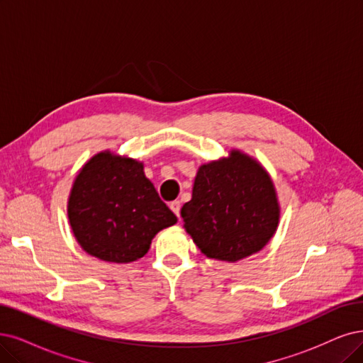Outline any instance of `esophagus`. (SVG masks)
I'll list each match as a JSON object with an SVG mask.
<instances>
[{"instance_id": "esophagus-1", "label": "esophagus", "mask_w": 363, "mask_h": 363, "mask_svg": "<svg viewBox=\"0 0 363 363\" xmlns=\"http://www.w3.org/2000/svg\"><path fill=\"white\" fill-rule=\"evenodd\" d=\"M170 209L173 211L174 216H177L179 218V212H181V202L179 200H173V202H170Z\"/></svg>"}]
</instances>
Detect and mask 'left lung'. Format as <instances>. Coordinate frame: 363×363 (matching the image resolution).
Wrapping results in <instances>:
<instances>
[{
    "label": "left lung",
    "mask_w": 363,
    "mask_h": 363,
    "mask_svg": "<svg viewBox=\"0 0 363 363\" xmlns=\"http://www.w3.org/2000/svg\"><path fill=\"white\" fill-rule=\"evenodd\" d=\"M181 216L205 256L236 262L269 242L279 209L269 174L257 161L233 151L199 169L193 197Z\"/></svg>",
    "instance_id": "1"
}]
</instances>
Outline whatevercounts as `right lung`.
Instances as JSON below:
<instances>
[{
    "instance_id": "add662e5",
    "label": "right lung",
    "mask_w": 363,
    "mask_h": 363,
    "mask_svg": "<svg viewBox=\"0 0 363 363\" xmlns=\"http://www.w3.org/2000/svg\"><path fill=\"white\" fill-rule=\"evenodd\" d=\"M77 242L94 257L130 263L143 257L152 238L177 223L136 160L101 152L79 172L69 199Z\"/></svg>"
}]
</instances>
